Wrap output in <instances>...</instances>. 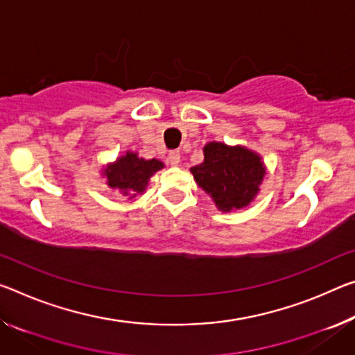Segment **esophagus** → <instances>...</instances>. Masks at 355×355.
Returning a JSON list of instances; mask_svg holds the SVG:
<instances>
[{"mask_svg": "<svg viewBox=\"0 0 355 355\" xmlns=\"http://www.w3.org/2000/svg\"><path fill=\"white\" fill-rule=\"evenodd\" d=\"M168 162H171L172 166H177L178 162H180V151L178 150H172V151H168Z\"/></svg>", "mask_w": 355, "mask_h": 355, "instance_id": "34e87169", "label": "esophagus"}]
</instances>
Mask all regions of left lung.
Wrapping results in <instances>:
<instances>
[{
  "label": "left lung",
  "instance_id": "left-lung-1",
  "mask_svg": "<svg viewBox=\"0 0 355 355\" xmlns=\"http://www.w3.org/2000/svg\"><path fill=\"white\" fill-rule=\"evenodd\" d=\"M204 156V162L191 167V173L219 210L230 211L248 205L266 175L261 157L243 147L218 142L205 145Z\"/></svg>",
  "mask_w": 355,
  "mask_h": 355
}]
</instances>
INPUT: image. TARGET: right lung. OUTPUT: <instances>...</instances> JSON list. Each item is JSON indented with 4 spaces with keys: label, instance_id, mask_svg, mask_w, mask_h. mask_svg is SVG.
<instances>
[{
    "label": "right lung",
    "instance_id": "right-lung-1",
    "mask_svg": "<svg viewBox=\"0 0 355 355\" xmlns=\"http://www.w3.org/2000/svg\"><path fill=\"white\" fill-rule=\"evenodd\" d=\"M162 167H164L162 162L157 159L147 161L139 157L136 153H126L114 166L107 168L105 175L110 188H116L123 191L125 196L136 198L137 193H144L148 178Z\"/></svg>",
    "mask_w": 355,
    "mask_h": 355
}]
</instances>
